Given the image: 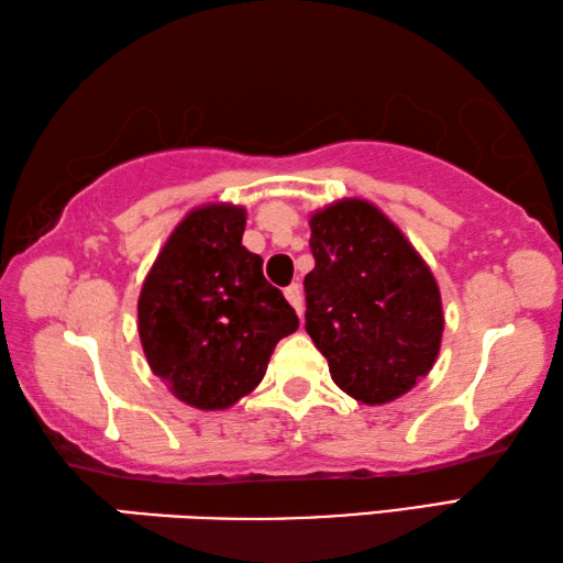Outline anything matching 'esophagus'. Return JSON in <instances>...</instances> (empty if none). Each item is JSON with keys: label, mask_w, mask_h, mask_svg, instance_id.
<instances>
[{"label": "esophagus", "mask_w": 563, "mask_h": 563, "mask_svg": "<svg viewBox=\"0 0 563 563\" xmlns=\"http://www.w3.org/2000/svg\"><path fill=\"white\" fill-rule=\"evenodd\" d=\"M284 297H287V301L291 303L294 311H297L299 317H303V297H301L299 284H289V287L284 289Z\"/></svg>", "instance_id": "1"}]
</instances>
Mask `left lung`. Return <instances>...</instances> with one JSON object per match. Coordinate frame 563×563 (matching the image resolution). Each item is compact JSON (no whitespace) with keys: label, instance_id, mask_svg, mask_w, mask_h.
<instances>
[{"label":"left lung","instance_id":"obj_1","mask_svg":"<svg viewBox=\"0 0 563 563\" xmlns=\"http://www.w3.org/2000/svg\"><path fill=\"white\" fill-rule=\"evenodd\" d=\"M309 246L307 331L333 383L366 406L406 396L430 373L445 329L430 266L358 197L313 212Z\"/></svg>","mask_w":563,"mask_h":563}]
</instances>
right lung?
Here are the masks:
<instances>
[{"label":"right lung","mask_w":563,"mask_h":563,"mask_svg":"<svg viewBox=\"0 0 563 563\" xmlns=\"http://www.w3.org/2000/svg\"><path fill=\"white\" fill-rule=\"evenodd\" d=\"M244 207L202 205L167 236L137 299L147 366L175 398L224 410L252 393L297 311L242 246Z\"/></svg>","instance_id":"1"}]
</instances>
